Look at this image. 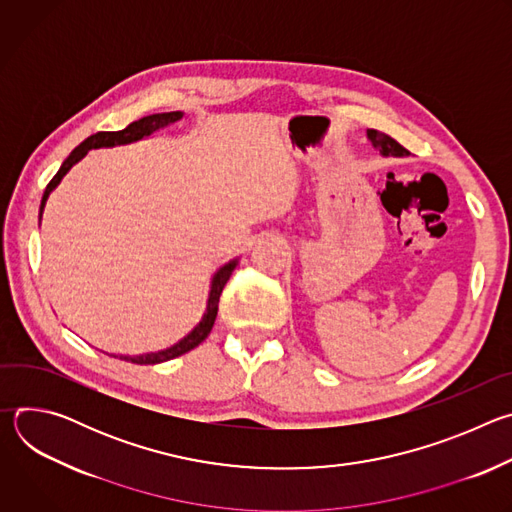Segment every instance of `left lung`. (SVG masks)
I'll return each mask as SVG.
<instances>
[{
  "label": "left lung",
  "mask_w": 512,
  "mask_h": 512,
  "mask_svg": "<svg viewBox=\"0 0 512 512\" xmlns=\"http://www.w3.org/2000/svg\"><path fill=\"white\" fill-rule=\"evenodd\" d=\"M367 137L371 141L373 148L383 156V158H405L409 152L403 148L401 143H397L393 137L377 131V129H367Z\"/></svg>",
  "instance_id": "obj_1"
}]
</instances>
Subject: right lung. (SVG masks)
<instances>
[{"label":"right lung","mask_w":512,"mask_h":512,"mask_svg":"<svg viewBox=\"0 0 512 512\" xmlns=\"http://www.w3.org/2000/svg\"><path fill=\"white\" fill-rule=\"evenodd\" d=\"M184 111H170V113H154L148 117H141L133 123H129L125 129L121 131H99L91 137H87L81 145H77L75 150L70 152V156L62 162L60 170L56 172V176L50 180V184L44 190L42 202H40V221H42V214L46 208V202L50 198V194L56 190V186L62 182V178L70 172L72 166H77L91 150H101V148H115V145H129L141 139H148L152 137L156 131H164L170 125L182 121ZM239 265V257L227 261L225 265L218 267L214 271V275L210 277V289H208V300H206V310L200 318V322L184 336L180 338L176 344L162 348V350H154V352H141V354H109L113 358H121L127 362H135V364H160L166 360H172L176 356H182L186 352H190L192 348H196L202 340H206V336L210 334L214 320H216V312H218V300H221L223 294V287L227 285L229 277L233 275L235 267Z\"/></svg>","instance_id":"right-lung-1"}]
</instances>
